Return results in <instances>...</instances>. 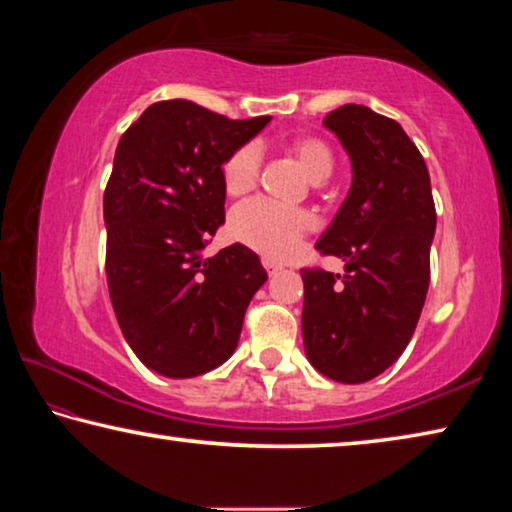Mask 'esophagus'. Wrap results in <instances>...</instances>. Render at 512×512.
<instances>
[{
    "label": "esophagus",
    "mask_w": 512,
    "mask_h": 512,
    "mask_svg": "<svg viewBox=\"0 0 512 512\" xmlns=\"http://www.w3.org/2000/svg\"><path fill=\"white\" fill-rule=\"evenodd\" d=\"M262 264H264V269L269 271V273H278V271L282 269V266H280L278 262H275V259H271V257H264Z\"/></svg>",
    "instance_id": "1"
}]
</instances>
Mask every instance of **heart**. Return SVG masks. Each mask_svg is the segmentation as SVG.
<instances>
[{"label": "heart", "mask_w": 512, "mask_h": 512, "mask_svg": "<svg viewBox=\"0 0 512 512\" xmlns=\"http://www.w3.org/2000/svg\"><path fill=\"white\" fill-rule=\"evenodd\" d=\"M291 152L312 182H323L332 173V152L323 141L298 139L291 143ZM259 170H262V154H259L257 145H241L223 166L225 191L230 196L248 193L259 180ZM310 227L312 216L303 209L285 207L266 198L243 202L234 209L230 218V232L234 239L275 259L294 253L300 237Z\"/></svg>", "instance_id": "heart-1"}]
</instances>
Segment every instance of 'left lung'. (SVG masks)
Masks as SVG:
<instances>
[{
	"label": "left lung",
	"instance_id": "8db88e82",
	"mask_svg": "<svg viewBox=\"0 0 512 512\" xmlns=\"http://www.w3.org/2000/svg\"><path fill=\"white\" fill-rule=\"evenodd\" d=\"M351 159V189L316 241L344 273L303 269V344L316 371L358 385L399 360L417 328L431 282L435 205L417 145L392 118L362 104L330 111Z\"/></svg>",
	"mask_w": 512,
	"mask_h": 512
}]
</instances>
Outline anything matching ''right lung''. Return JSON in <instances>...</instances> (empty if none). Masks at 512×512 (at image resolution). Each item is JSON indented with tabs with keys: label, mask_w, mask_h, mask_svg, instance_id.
<instances>
[{
	"label": "right lung",
	"mask_w": 512,
	"mask_h": 512,
	"mask_svg": "<svg viewBox=\"0 0 512 512\" xmlns=\"http://www.w3.org/2000/svg\"><path fill=\"white\" fill-rule=\"evenodd\" d=\"M269 120L166 100L120 136L104 191L109 296L129 348L159 376L193 378L230 358L269 280L241 243L202 257L225 223L223 164Z\"/></svg>",
	"instance_id": "obj_1"
}]
</instances>
